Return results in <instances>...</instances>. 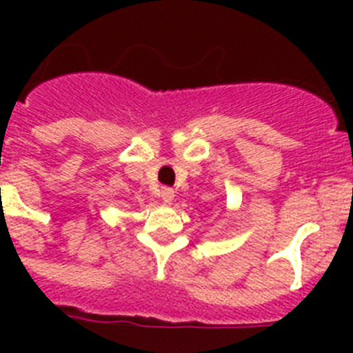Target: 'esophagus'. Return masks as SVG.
<instances>
[{
	"instance_id": "1",
	"label": "esophagus",
	"mask_w": 353,
	"mask_h": 353,
	"mask_svg": "<svg viewBox=\"0 0 353 353\" xmlns=\"http://www.w3.org/2000/svg\"><path fill=\"white\" fill-rule=\"evenodd\" d=\"M161 198H162V201H164V203H171V201H173V198H174V191L171 189V187H162Z\"/></svg>"
}]
</instances>
